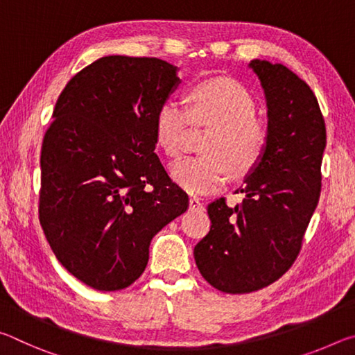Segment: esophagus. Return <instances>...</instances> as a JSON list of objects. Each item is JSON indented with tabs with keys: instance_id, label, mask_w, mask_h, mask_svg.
I'll return each mask as SVG.
<instances>
[{
	"instance_id": "esophagus-1",
	"label": "esophagus",
	"mask_w": 355,
	"mask_h": 355,
	"mask_svg": "<svg viewBox=\"0 0 355 355\" xmlns=\"http://www.w3.org/2000/svg\"><path fill=\"white\" fill-rule=\"evenodd\" d=\"M189 208L191 209H203V203L197 197H191L189 199Z\"/></svg>"
}]
</instances>
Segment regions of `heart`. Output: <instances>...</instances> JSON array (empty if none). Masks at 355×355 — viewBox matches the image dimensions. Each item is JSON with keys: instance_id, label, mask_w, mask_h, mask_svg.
<instances>
[{"instance_id": "b5f03b06", "label": "heart", "mask_w": 355, "mask_h": 355, "mask_svg": "<svg viewBox=\"0 0 355 355\" xmlns=\"http://www.w3.org/2000/svg\"><path fill=\"white\" fill-rule=\"evenodd\" d=\"M255 116V100L241 83L214 78L191 87L189 112L173 100L159 106L155 141L167 156H178L183 152L189 119L196 127H211L202 139V155L172 164V175L182 188L205 194L227 183L228 171L235 177H245L261 163L269 136Z\"/></svg>"}]
</instances>
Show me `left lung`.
<instances>
[{
    "label": "left lung",
    "instance_id": "1",
    "mask_svg": "<svg viewBox=\"0 0 355 355\" xmlns=\"http://www.w3.org/2000/svg\"><path fill=\"white\" fill-rule=\"evenodd\" d=\"M268 106V148L244 180L241 205H208L211 228L194 248L209 285L228 294L274 284L293 266L321 194L326 123L315 94L282 64L255 59Z\"/></svg>",
    "mask_w": 355,
    "mask_h": 355
}]
</instances>
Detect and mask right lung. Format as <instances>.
Here are the masks:
<instances>
[{"instance_id": "add662e5", "label": "right lung", "mask_w": 355, "mask_h": 355, "mask_svg": "<svg viewBox=\"0 0 355 355\" xmlns=\"http://www.w3.org/2000/svg\"><path fill=\"white\" fill-rule=\"evenodd\" d=\"M158 58L105 56L71 78L42 142L39 219L62 266L98 291L141 277L148 245L189 207L155 153V117L178 86Z\"/></svg>"}]
</instances>
